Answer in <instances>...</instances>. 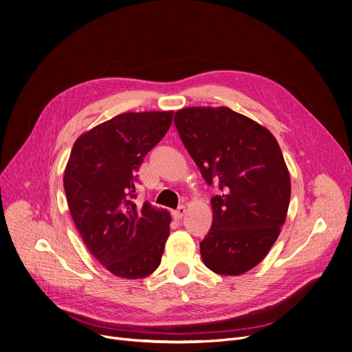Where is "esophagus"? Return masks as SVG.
<instances>
[{
    "label": "esophagus",
    "instance_id": "esophagus-1",
    "mask_svg": "<svg viewBox=\"0 0 352 352\" xmlns=\"http://www.w3.org/2000/svg\"><path fill=\"white\" fill-rule=\"evenodd\" d=\"M185 212H186L185 206H184V205H181V206H178V208L174 210L173 215H174V218H175V219H181V218L185 215Z\"/></svg>",
    "mask_w": 352,
    "mask_h": 352
}]
</instances>
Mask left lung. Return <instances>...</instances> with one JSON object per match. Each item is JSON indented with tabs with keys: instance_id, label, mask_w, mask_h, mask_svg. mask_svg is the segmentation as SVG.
Here are the masks:
<instances>
[{
	"instance_id": "obj_1",
	"label": "left lung",
	"mask_w": 352,
	"mask_h": 352,
	"mask_svg": "<svg viewBox=\"0 0 352 352\" xmlns=\"http://www.w3.org/2000/svg\"><path fill=\"white\" fill-rule=\"evenodd\" d=\"M174 124L206 184H217L214 221L199 243L208 269L238 276L259 265L278 238L290 175L273 134L229 107H186Z\"/></svg>"
}]
</instances>
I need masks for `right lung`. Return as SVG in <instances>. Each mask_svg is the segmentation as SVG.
<instances>
[{
	"label": "right lung",
	"instance_id": "right-lung-1",
	"mask_svg": "<svg viewBox=\"0 0 352 352\" xmlns=\"http://www.w3.org/2000/svg\"><path fill=\"white\" fill-rule=\"evenodd\" d=\"M174 111L123 113L82 134L63 175L70 215L89 252L114 276L143 278L161 262L171 217L134 204L137 171Z\"/></svg>",
	"mask_w": 352,
	"mask_h": 352
}]
</instances>
